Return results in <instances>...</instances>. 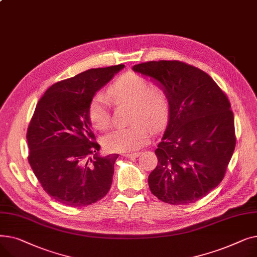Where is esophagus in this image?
Listing matches in <instances>:
<instances>
[{"label": "esophagus", "mask_w": 257, "mask_h": 257, "mask_svg": "<svg viewBox=\"0 0 257 257\" xmlns=\"http://www.w3.org/2000/svg\"><path fill=\"white\" fill-rule=\"evenodd\" d=\"M139 155H140L139 152H133V153H126V154H124V156L127 157V158H136Z\"/></svg>", "instance_id": "1"}]
</instances>
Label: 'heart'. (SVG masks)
I'll return each instance as SVG.
<instances>
[{
  "mask_svg": "<svg viewBox=\"0 0 257 257\" xmlns=\"http://www.w3.org/2000/svg\"><path fill=\"white\" fill-rule=\"evenodd\" d=\"M107 97L111 103L132 105L130 121L133 124L115 129L103 140L104 147L110 152H130L149 143L150 126L154 130L163 127L169 117L170 103L165 88L150 84L146 78L137 74L118 77L107 88ZM88 115L92 126L106 130L110 126V111L106 99L93 97L89 103Z\"/></svg>",
  "mask_w": 257,
  "mask_h": 257,
  "instance_id": "heart-1",
  "label": "heart"
}]
</instances>
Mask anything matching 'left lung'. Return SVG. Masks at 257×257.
<instances>
[{
    "instance_id": "obj_1",
    "label": "left lung",
    "mask_w": 257,
    "mask_h": 257,
    "mask_svg": "<svg viewBox=\"0 0 257 257\" xmlns=\"http://www.w3.org/2000/svg\"><path fill=\"white\" fill-rule=\"evenodd\" d=\"M132 70L157 80L170 103L155 150L158 164L148 179L150 191L169 204L194 203L220 184L233 154L230 102L208 74L182 61H148Z\"/></svg>"
}]
</instances>
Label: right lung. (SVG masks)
<instances>
[{
    "label": "right lung",
    "instance_id": "right-lung-1",
    "mask_svg": "<svg viewBox=\"0 0 257 257\" xmlns=\"http://www.w3.org/2000/svg\"><path fill=\"white\" fill-rule=\"evenodd\" d=\"M124 64L90 69L53 84L27 130L28 161L45 192L71 207L90 205L110 190L118 154L99 155L89 103Z\"/></svg>",
    "mask_w": 257,
    "mask_h": 257
}]
</instances>
